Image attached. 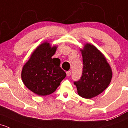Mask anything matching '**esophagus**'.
<instances>
[{"instance_id":"34e87169","label":"esophagus","mask_w":128,"mask_h":128,"mask_svg":"<svg viewBox=\"0 0 128 128\" xmlns=\"http://www.w3.org/2000/svg\"><path fill=\"white\" fill-rule=\"evenodd\" d=\"M66 74H67V75H68V76H69L70 75H71V72L70 71H67Z\"/></svg>"}]
</instances>
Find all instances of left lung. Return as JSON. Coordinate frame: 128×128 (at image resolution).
I'll return each instance as SVG.
<instances>
[{"instance_id":"8db88e82","label":"left lung","mask_w":128,"mask_h":128,"mask_svg":"<svg viewBox=\"0 0 128 128\" xmlns=\"http://www.w3.org/2000/svg\"><path fill=\"white\" fill-rule=\"evenodd\" d=\"M80 51L83 58V73L80 80L74 82V84L79 96L91 99L108 86L112 71L104 55L93 45L84 44Z\"/></svg>"}]
</instances>
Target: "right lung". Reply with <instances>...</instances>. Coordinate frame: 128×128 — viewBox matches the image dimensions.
Here are the masks:
<instances>
[{
    "label": "right lung",
    "mask_w": 128,
    "mask_h": 128,
    "mask_svg": "<svg viewBox=\"0 0 128 128\" xmlns=\"http://www.w3.org/2000/svg\"><path fill=\"white\" fill-rule=\"evenodd\" d=\"M57 46L45 42L37 47L30 55L21 72V78L24 85L38 96L53 93L66 76L60 68V60L53 58Z\"/></svg>",
    "instance_id": "obj_1"
}]
</instances>
